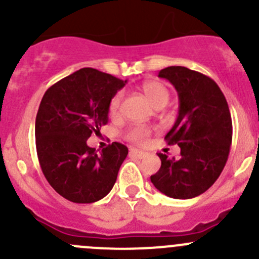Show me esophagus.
<instances>
[{
	"mask_svg": "<svg viewBox=\"0 0 259 259\" xmlns=\"http://www.w3.org/2000/svg\"><path fill=\"white\" fill-rule=\"evenodd\" d=\"M130 152H131V155L136 156V157H138V158H143V157H145V156H146L145 151L137 150V148H131Z\"/></svg>",
	"mask_w": 259,
	"mask_h": 259,
	"instance_id": "obj_1",
	"label": "esophagus"
}]
</instances>
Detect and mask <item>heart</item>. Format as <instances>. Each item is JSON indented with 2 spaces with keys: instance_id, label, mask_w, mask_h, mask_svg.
<instances>
[{
  "instance_id": "heart-1",
  "label": "heart",
  "mask_w": 259,
  "mask_h": 259,
  "mask_svg": "<svg viewBox=\"0 0 259 259\" xmlns=\"http://www.w3.org/2000/svg\"><path fill=\"white\" fill-rule=\"evenodd\" d=\"M141 91L145 94L146 98L151 102L153 107H157L163 104L165 106L168 101L170 97V92H168L167 87L162 84L161 81L157 80H147L143 81L141 84ZM122 101H123V92L119 91L114 94L109 101L108 111L112 117H118L121 114L122 108ZM151 136V128L143 124H135L131 126L128 130L124 133V137L133 143H145L146 141L150 138Z\"/></svg>"
}]
</instances>
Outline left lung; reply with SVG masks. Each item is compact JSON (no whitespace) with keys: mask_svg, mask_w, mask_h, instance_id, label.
<instances>
[{"mask_svg":"<svg viewBox=\"0 0 259 259\" xmlns=\"http://www.w3.org/2000/svg\"><path fill=\"white\" fill-rule=\"evenodd\" d=\"M158 76L178 91L179 116L165 140L181 151L179 158L158 153L161 167L151 183L170 198H195L215 183L227 163L233 135L229 107L215 81L199 71L167 66Z\"/></svg>","mask_w":259,"mask_h":259,"instance_id":"left-lung-1","label":"left lung"}]
</instances>
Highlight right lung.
I'll return each instance as SVG.
<instances>
[{
	"mask_svg": "<svg viewBox=\"0 0 259 259\" xmlns=\"http://www.w3.org/2000/svg\"><path fill=\"white\" fill-rule=\"evenodd\" d=\"M126 83L83 68L44 94L35 122L37 158L48 183L66 200L94 203L113 188L128 148L113 142L98 153L87 140L108 123L109 101Z\"/></svg>",
	"mask_w": 259,
	"mask_h": 259,
	"instance_id": "obj_1",
	"label": "right lung"
}]
</instances>
